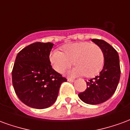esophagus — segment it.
Masks as SVG:
<instances>
[{
  "label": "esophagus",
  "mask_w": 130,
  "mask_h": 130,
  "mask_svg": "<svg viewBox=\"0 0 130 130\" xmlns=\"http://www.w3.org/2000/svg\"><path fill=\"white\" fill-rule=\"evenodd\" d=\"M68 81L70 82H74V79H71V78H68Z\"/></svg>",
  "instance_id": "34e87169"
}]
</instances>
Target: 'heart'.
Listing matches in <instances>:
<instances>
[{
  "label": "heart",
  "mask_w": 130,
  "mask_h": 130,
  "mask_svg": "<svg viewBox=\"0 0 130 130\" xmlns=\"http://www.w3.org/2000/svg\"><path fill=\"white\" fill-rule=\"evenodd\" d=\"M49 61L52 68L58 73H62L73 62L76 67L72 74H84L86 77L91 78L102 69L104 56L102 50L95 44L79 42L65 44L62 47V52L58 50L51 51Z\"/></svg>",
  "instance_id": "obj_1"
}]
</instances>
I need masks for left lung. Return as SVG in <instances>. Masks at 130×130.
Instances as JSON below:
<instances>
[{"label": "left lung", "mask_w": 130, "mask_h": 130, "mask_svg": "<svg viewBox=\"0 0 130 130\" xmlns=\"http://www.w3.org/2000/svg\"><path fill=\"white\" fill-rule=\"evenodd\" d=\"M102 50L104 64L98 76L86 82L87 88L79 94V98L88 104L103 103L111 98L117 88L120 77L118 54L112 46L105 41L93 39Z\"/></svg>", "instance_id": "left-lung-1"}]
</instances>
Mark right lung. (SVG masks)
I'll use <instances>...</instances> for the list:
<instances>
[{"mask_svg":"<svg viewBox=\"0 0 130 130\" xmlns=\"http://www.w3.org/2000/svg\"><path fill=\"white\" fill-rule=\"evenodd\" d=\"M54 44L35 42L19 52L12 77L17 95L27 106L42 109L56 102L62 83L67 82L52 68L49 54Z\"/></svg>","mask_w":130,"mask_h":130,"instance_id":"1","label":"right lung"}]
</instances>
